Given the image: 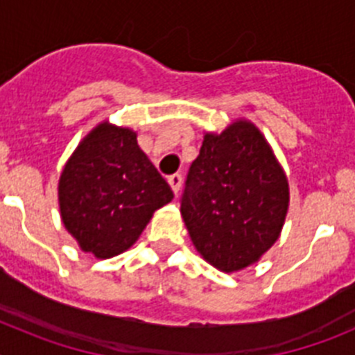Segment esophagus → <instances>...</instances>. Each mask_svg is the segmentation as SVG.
Instances as JSON below:
<instances>
[{"label":"esophagus","instance_id":"34e87169","mask_svg":"<svg viewBox=\"0 0 355 355\" xmlns=\"http://www.w3.org/2000/svg\"><path fill=\"white\" fill-rule=\"evenodd\" d=\"M181 183H183V175H181V174L168 175V184H171V188H172V190H174V193L180 192Z\"/></svg>","mask_w":355,"mask_h":355}]
</instances>
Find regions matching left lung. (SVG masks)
<instances>
[{"mask_svg":"<svg viewBox=\"0 0 355 355\" xmlns=\"http://www.w3.org/2000/svg\"><path fill=\"white\" fill-rule=\"evenodd\" d=\"M288 202L286 175L266 140L254 124L238 121L205 137L184 181L181 215L202 258L234 272L277 241Z\"/></svg>","mask_w":355,"mask_h":355,"instance_id":"1","label":"left lung"}]
</instances>
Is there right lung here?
Instances as JSON below:
<instances>
[{"mask_svg":"<svg viewBox=\"0 0 355 355\" xmlns=\"http://www.w3.org/2000/svg\"><path fill=\"white\" fill-rule=\"evenodd\" d=\"M172 197L137 135L108 124L78 146L58 184L64 225L85 252L101 259L130 249Z\"/></svg>","mask_w":355,"mask_h":355,"instance_id":"obj_1","label":"right lung"}]
</instances>
